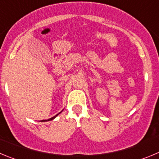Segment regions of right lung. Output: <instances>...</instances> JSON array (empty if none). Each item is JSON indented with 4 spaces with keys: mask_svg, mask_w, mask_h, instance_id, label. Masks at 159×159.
Wrapping results in <instances>:
<instances>
[{
    "mask_svg": "<svg viewBox=\"0 0 159 159\" xmlns=\"http://www.w3.org/2000/svg\"><path fill=\"white\" fill-rule=\"evenodd\" d=\"M62 111H60L59 113H58V114H57V115H55V116H53V117H51V118L48 119V120H41V122H45V121H50V120H54V119H55V117H56L58 115V114H60V113H61V112H62Z\"/></svg>",
    "mask_w": 159,
    "mask_h": 159,
    "instance_id": "add662e5",
    "label": "right lung"
}]
</instances>
